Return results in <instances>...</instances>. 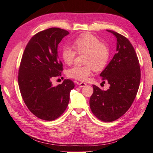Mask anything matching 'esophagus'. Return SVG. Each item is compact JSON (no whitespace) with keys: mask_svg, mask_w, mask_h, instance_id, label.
<instances>
[{"mask_svg":"<svg viewBox=\"0 0 153 153\" xmlns=\"http://www.w3.org/2000/svg\"><path fill=\"white\" fill-rule=\"evenodd\" d=\"M79 87H85V86L87 85V84H86L85 83L81 82V83H79Z\"/></svg>","mask_w":153,"mask_h":153,"instance_id":"1","label":"esophagus"}]
</instances>
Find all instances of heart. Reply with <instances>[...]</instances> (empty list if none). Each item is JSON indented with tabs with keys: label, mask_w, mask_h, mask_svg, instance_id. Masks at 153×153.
Instances as JSON below:
<instances>
[{
	"label": "heart",
	"mask_w": 153,
	"mask_h": 153,
	"mask_svg": "<svg viewBox=\"0 0 153 153\" xmlns=\"http://www.w3.org/2000/svg\"><path fill=\"white\" fill-rule=\"evenodd\" d=\"M74 47L76 51L70 47L65 46L61 51L64 62L72 64L77 53L84 54L83 66L76 65L67 71L68 77L78 80H85L93 69L96 71L103 70L108 64L110 49L106 45L102 43L98 38L90 33H85L74 40Z\"/></svg>",
	"instance_id": "1"
}]
</instances>
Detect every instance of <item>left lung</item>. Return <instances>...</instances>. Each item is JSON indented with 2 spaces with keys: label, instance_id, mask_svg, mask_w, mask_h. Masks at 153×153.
<instances>
[{
  "label": "left lung",
  "instance_id": "obj_1",
  "mask_svg": "<svg viewBox=\"0 0 153 153\" xmlns=\"http://www.w3.org/2000/svg\"><path fill=\"white\" fill-rule=\"evenodd\" d=\"M116 38L117 53L100 76L110 84L102 91L93 85L90 108L97 118L105 122L118 119L130 108L141 79L139 60L129 41L116 31L107 30Z\"/></svg>",
  "mask_w": 153,
  "mask_h": 153
}]
</instances>
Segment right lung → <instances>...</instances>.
<instances>
[{
  "label": "right lung",
  "instance_id": "right-lung-1",
  "mask_svg": "<svg viewBox=\"0 0 153 153\" xmlns=\"http://www.w3.org/2000/svg\"><path fill=\"white\" fill-rule=\"evenodd\" d=\"M68 34V31L57 27L36 33L26 45L19 65L18 80L22 99L31 113L47 121L62 114L75 86L70 79H64L56 86L52 84V80L63 71L58 57V45Z\"/></svg>",
  "mask_w": 153,
  "mask_h": 153
}]
</instances>
